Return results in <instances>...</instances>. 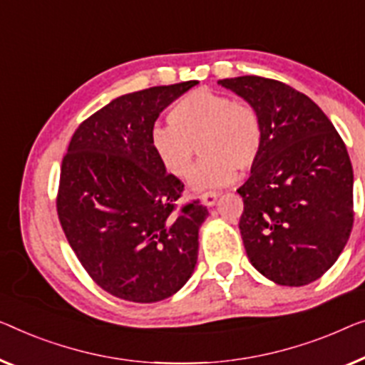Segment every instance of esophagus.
Segmentation results:
<instances>
[{
  "label": "esophagus",
  "mask_w": 365,
  "mask_h": 365,
  "mask_svg": "<svg viewBox=\"0 0 365 365\" xmlns=\"http://www.w3.org/2000/svg\"><path fill=\"white\" fill-rule=\"evenodd\" d=\"M216 200H217V193H215V192H208V193L201 195V201H203V205L208 206V208L216 203Z\"/></svg>",
  "instance_id": "1"
}]
</instances>
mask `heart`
Segmentation results:
<instances>
[{"label":"heart","mask_w":365,"mask_h":365,"mask_svg":"<svg viewBox=\"0 0 365 365\" xmlns=\"http://www.w3.org/2000/svg\"><path fill=\"white\" fill-rule=\"evenodd\" d=\"M170 126H157L150 145L162 167L177 178L192 172L195 145L203 160L195 168V192L221 188L235 182L236 170H249L262 149V124L251 105L208 88L180 98L168 113Z\"/></svg>","instance_id":"obj_1"}]
</instances>
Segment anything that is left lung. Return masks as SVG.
Returning a JSON list of instances; mask_svg holds the SVG:
<instances>
[{"label": "left lung", "instance_id": "1", "mask_svg": "<svg viewBox=\"0 0 365 365\" xmlns=\"http://www.w3.org/2000/svg\"><path fill=\"white\" fill-rule=\"evenodd\" d=\"M259 114L262 149L237 190L239 220L251 264L279 285L318 280L349 239L354 173L338 130L317 103L282 81H217Z\"/></svg>", "mask_w": 365, "mask_h": 365}]
</instances>
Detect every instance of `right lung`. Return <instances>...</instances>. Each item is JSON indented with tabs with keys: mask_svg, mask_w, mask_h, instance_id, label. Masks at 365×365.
I'll return each mask as SVG.
<instances>
[{
	"mask_svg": "<svg viewBox=\"0 0 365 365\" xmlns=\"http://www.w3.org/2000/svg\"><path fill=\"white\" fill-rule=\"evenodd\" d=\"M195 85L116 98L80 124L62 160V230L91 279L123 300L172 297L197 265L208 210L193 201L177 211L183 183L167 173L150 145L159 114Z\"/></svg>",
	"mask_w": 365,
	"mask_h": 365,
	"instance_id": "add662e5",
	"label": "right lung"
}]
</instances>
